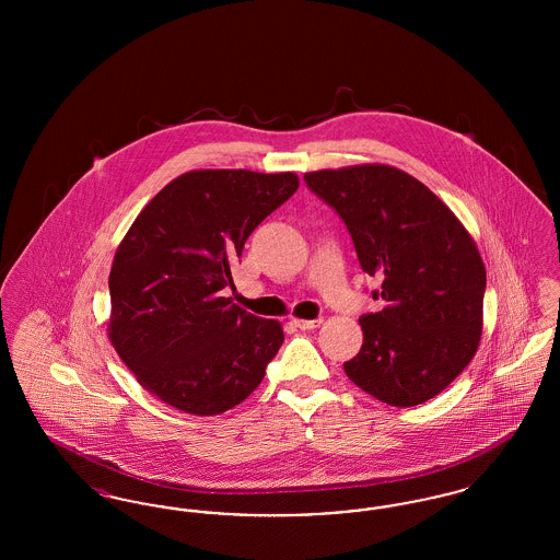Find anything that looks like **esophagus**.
<instances>
[{"mask_svg": "<svg viewBox=\"0 0 560 560\" xmlns=\"http://www.w3.org/2000/svg\"><path fill=\"white\" fill-rule=\"evenodd\" d=\"M323 319H293V325L298 327V329H315V327H319Z\"/></svg>", "mask_w": 560, "mask_h": 560, "instance_id": "1", "label": "esophagus"}]
</instances>
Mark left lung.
Here are the masks:
<instances>
[{
  "label": "left lung",
  "instance_id": "8db88e82",
  "mask_svg": "<svg viewBox=\"0 0 560 560\" xmlns=\"http://www.w3.org/2000/svg\"><path fill=\"white\" fill-rule=\"evenodd\" d=\"M342 218L361 268L382 281L386 306L359 317L363 347L345 363L365 393L395 407L436 397L479 348L485 267L455 213L390 165L304 174Z\"/></svg>",
  "mask_w": 560,
  "mask_h": 560
}]
</instances>
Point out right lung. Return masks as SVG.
I'll use <instances>...</instances> for the list:
<instances>
[{
    "mask_svg": "<svg viewBox=\"0 0 560 560\" xmlns=\"http://www.w3.org/2000/svg\"><path fill=\"white\" fill-rule=\"evenodd\" d=\"M298 185L292 172L199 170L138 213L108 275V336L151 395L215 416L258 388L283 329L220 292L247 237Z\"/></svg>",
    "mask_w": 560,
    "mask_h": 560,
    "instance_id": "right-lung-1",
    "label": "right lung"
}]
</instances>
